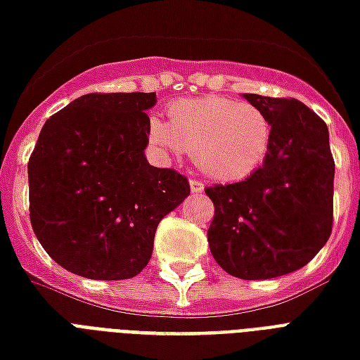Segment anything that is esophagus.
Here are the masks:
<instances>
[{
    "instance_id": "obj_1",
    "label": "esophagus",
    "mask_w": 360,
    "mask_h": 360,
    "mask_svg": "<svg viewBox=\"0 0 360 360\" xmlns=\"http://www.w3.org/2000/svg\"><path fill=\"white\" fill-rule=\"evenodd\" d=\"M191 191L193 193H202L204 191V183L200 179H191Z\"/></svg>"
}]
</instances>
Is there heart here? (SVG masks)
I'll use <instances>...</instances> for the list:
<instances>
[{
    "mask_svg": "<svg viewBox=\"0 0 360 360\" xmlns=\"http://www.w3.org/2000/svg\"><path fill=\"white\" fill-rule=\"evenodd\" d=\"M169 124L150 120L148 139L172 156L193 153L202 172L240 181L262 166L271 148V120L259 106L227 97L175 101Z\"/></svg>",
    "mask_w": 360,
    "mask_h": 360,
    "instance_id": "b5f03b06",
    "label": "heart"
}]
</instances>
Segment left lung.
Listing matches in <instances>:
<instances>
[{
  "instance_id": "left-lung-1",
  "label": "left lung",
  "mask_w": 360,
  "mask_h": 360,
  "mask_svg": "<svg viewBox=\"0 0 360 360\" xmlns=\"http://www.w3.org/2000/svg\"><path fill=\"white\" fill-rule=\"evenodd\" d=\"M271 120L267 158L250 177L206 187L214 202L207 244L223 271L263 281L302 269L326 244L334 221L328 127L297 98L244 93Z\"/></svg>"
}]
</instances>
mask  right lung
Returning a JSON list of instances; mask_svg holds the SVG:
<instances>
[{
	"mask_svg": "<svg viewBox=\"0 0 360 360\" xmlns=\"http://www.w3.org/2000/svg\"><path fill=\"white\" fill-rule=\"evenodd\" d=\"M156 93H89L53 114L28 160L30 223L51 259L93 281L139 275L188 179L145 158Z\"/></svg>",
	"mask_w": 360,
	"mask_h": 360,
	"instance_id": "1",
	"label": "right lung"
}]
</instances>
